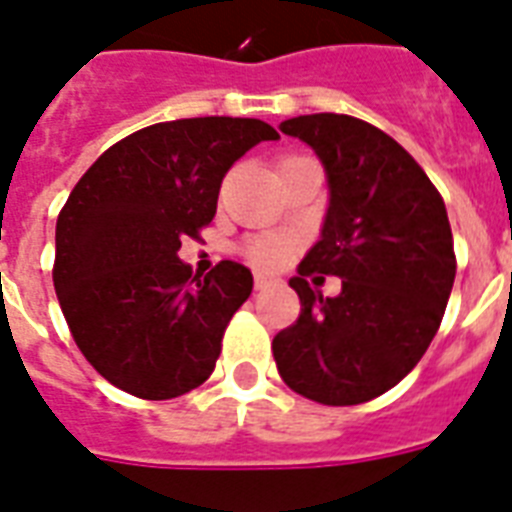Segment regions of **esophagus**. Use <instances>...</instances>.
I'll use <instances>...</instances> for the list:
<instances>
[{"label":"esophagus","instance_id":"obj_1","mask_svg":"<svg viewBox=\"0 0 512 512\" xmlns=\"http://www.w3.org/2000/svg\"><path fill=\"white\" fill-rule=\"evenodd\" d=\"M281 279L279 276H273V273H255V287L257 289H271L279 287Z\"/></svg>","mask_w":512,"mask_h":512}]
</instances>
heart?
<instances>
[{
	"label": "heart",
	"instance_id": "1",
	"mask_svg": "<svg viewBox=\"0 0 512 512\" xmlns=\"http://www.w3.org/2000/svg\"><path fill=\"white\" fill-rule=\"evenodd\" d=\"M247 255L255 265L276 268V265H281L287 260L289 241L281 239V236H263V239H255L249 244Z\"/></svg>",
	"mask_w": 512,
	"mask_h": 512
}]
</instances>
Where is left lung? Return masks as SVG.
<instances>
[{"label": "left lung", "mask_w": 512, "mask_h": 512, "mask_svg": "<svg viewBox=\"0 0 512 512\" xmlns=\"http://www.w3.org/2000/svg\"><path fill=\"white\" fill-rule=\"evenodd\" d=\"M279 130L319 156L329 204L289 279L300 319L273 337V358L300 396L364 404L412 372L444 319L457 273L444 199L396 140L361 119L295 116ZM311 272L342 278L341 295L313 290Z\"/></svg>", "instance_id": "obj_1"}]
</instances>
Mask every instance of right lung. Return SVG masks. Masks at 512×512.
<instances>
[{
    "mask_svg": "<svg viewBox=\"0 0 512 512\" xmlns=\"http://www.w3.org/2000/svg\"><path fill=\"white\" fill-rule=\"evenodd\" d=\"M279 140L260 119L204 116L151 124L111 146L68 196L55 225V295L84 358L148 401L199 388L252 271L223 260L207 276L177 257L215 217L225 172Z\"/></svg>",
    "mask_w": 512,
    "mask_h": 512,
    "instance_id": "right-lung-1",
    "label": "right lung"
}]
</instances>
